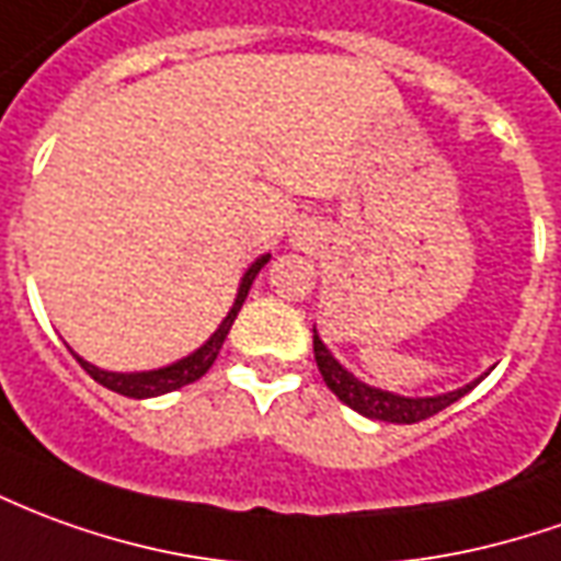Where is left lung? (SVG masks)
I'll use <instances>...</instances> for the list:
<instances>
[{
    "instance_id": "8db88e82",
    "label": "left lung",
    "mask_w": 561,
    "mask_h": 561,
    "mask_svg": "<svg viewBox=\"0 0 561 561\" xmlns=\"http://www.w3.org/2000/svg\"><path fill=\"white\" fill-rule=\"evenodd\" d=\"M312 352H316V364H319V374L324 379V386L334 391L340 401L358 410L362 416L379 419V422H398V425H413L422 419L437 416L440 410H446L449 403H456L458 398H465L473 386L465 389L449 391V394H437V398H401V394H391V391L370 389L367 382L355 379V376L343 370L334 362V355L324 348L319 334L312 331Z\"/></svg>"
}]
</instances>
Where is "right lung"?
Here are the masks:
<instances>
[{
    "instance_id": "add662e5",
    "label": "right lung",
    "mask_w": 561,
    "mask_h": 561,
    "mask_svg": "<svg viewBox=\"0 0 561 561\" xmlns=\"http://www.w3.org/2000/svg\"><path fill=\"white\" fill-rule=\"evenodd\" d=\"M267 261H270V254H264V257H257V261H254L252 267H249V273L242 276L237 304H233V309L227 312V319L218 324V331L209 336V343H203L194 355H187V358H182V362L170 364V367H160V370H148V374H108V370H100V367H93V364H88L84 358H78L76 355L78 364H81V367H84V370H88L100 386L117 391V394H124V398H158V394H167V391H175V389H182V386L197 382L199 376L206 374V370L215 364V358H218V352H221V346H225L227 331H230V324H233V319H237V312H240V307L245 304V297H249V288H252L254 276L261 273V267H264Z\"/></svg>"
}]
</instances>
